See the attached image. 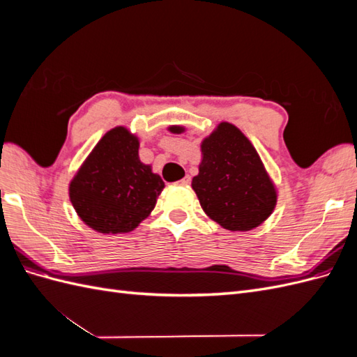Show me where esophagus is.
<instances>
[{"label": "esophagus", "instance_id": "esophagus-1", "mask_svg": "<svg viewBox=\"0 0 357 357\" xmlns=\"http://www.w3.org/2000/svg\"><path fill=\"white\" fill-rule=\"evenodd\" d=\"M178 183H180V185H183V186H188V185H190V177L186 176L185 178H181Z\"/></svg>", "mask_w": 357, "mask_h": 357}]
</instances>
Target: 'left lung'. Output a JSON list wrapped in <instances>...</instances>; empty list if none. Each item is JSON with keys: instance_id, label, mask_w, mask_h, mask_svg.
<instances>
[{"instance_id": "1", "label": "left lung", "mask_w": 357, "mask_h": 357, "mask_svg": "<svg viewBox=\"0 0 357 357\" xmlns=\"http://www.w3.org/2000/svg\"><path fill=\"white\" fill-rule=\"evenodd\" d=\"M171 132H183L180 126ZM199 174L193 177L202 210L228 231H250L273 213L277 192L261 158L238 128L220 123L202 142Z\"/></svg>"}]
</instances>
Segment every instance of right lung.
<instances>
[{
	"label": "right lung",
	"mask_w": 357,
	"mask_h": 357,
	"mask_svg": "<svg viewBox=\"0 0 357 357\" xmlns=\"http://www.w3.org/2000/svg\"><path fill=\"white\" fill-rule=\"evenodd\" d=\"M138 139L114 128L95 146L70 185L80 219L101 234L135 229L155 208L164 181L138 159Z\"/></svg>",
	"instance_id": "1"
}]
</instances>
